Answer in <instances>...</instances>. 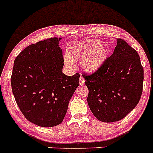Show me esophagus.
<instances>
[{"mask_svg":"<svg viewBox=\"0 0 153 153\" xmlns=\"http://www.w3.org/2000/svg\"><path fill=\"white\" fill-rule=\"evenodd\" d=\"M79 82L80 85H84V84H85V79H84L83 76H81L79 77Z\"/></svg>","mask_w":153,"mask_h":153,"instance_id":"34e87169","label":"esophagus"}]
</instances>
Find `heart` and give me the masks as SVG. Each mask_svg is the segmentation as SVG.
<instances>
[{
  "label": "heart",
  "instance_id": "1",
  "mask_svg": "<svg viewBox=\"0 0 153 153\" xmlns=\"http://www.w3.org/2000/svg\"><path fill=\"white\" fill-rule=\"evenodd\" d=\"M108 55V48L101 45L99 40L86 41L72 48L69 56H66L65 61L69 66L74 64L73 61L83 62L86 71L94 73L102 66Z\"/></svg>",
  "mask_w": 153,
  "mask_h": 153
}]
</instances>
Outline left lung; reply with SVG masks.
I'll return each mask as SVG.
<instances>
[{"instance_id":"left-lung-1","label":"left lung","mask_w":153,"mask_h":153,"mask_svg":"<svg viewBox=\"0 0 153 153\" xmlns=\"http://www.w3.org/2000/svg\"><path fill=\"white\" fill-rule=\"evenodd\" d=\"M114 53L91 75H82L89 90L87 103L102 122L121 120L141 97L144 70L139 54L126 41L116 39Z\"/></svg>"}]
</instances>
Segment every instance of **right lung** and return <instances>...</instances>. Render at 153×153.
Returning <instances> with one entry per match:
<instances>
[{"label":"right lung","instance_id":"obj_1","mask_svg":"<svg viewBox=\"0 0 153 153\" xmlns=\"http://www.w3.org/2000/svg\"><path fill=\"white\" fill-rule=\"evenodd\" d=\"M61 39L30 45L13 63L11 82L16 103L28 121L42 127L62 122L70 99L79 85V74L66 76L62 72Z\"/></svg>","mask_w":153,"mask_h":153}]
</instances>
